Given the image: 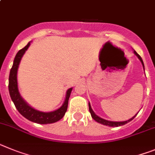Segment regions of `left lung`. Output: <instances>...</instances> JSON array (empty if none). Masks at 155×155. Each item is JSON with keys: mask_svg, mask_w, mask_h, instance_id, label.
<instances>
[{"mask_svg": "<svg viewBox=\"0 0 155 155\" xmlns=\"http://www.w3.org/2000/svg\"><path fill=\"white\" fill-rule=\"evenodd\" d=\"M134 54H135L137 56V58L140 59V61H141V63H142L143 64V68H144V64H143V61L142 58H141V57L137 53V52L134 51ZM89 111H90V112H91V116H92V118H94V120L96 121V122H99V123H101V124H103L104 125V126H111V127H117V126H123V125L126 124V123H128V122H130V121H132L133 119H134V118H135L136 116H137V115H134L133 118H131L130 119H129V120L127 121H124V122H112V121H108V120H105V119H104V118H101V117L97 116V115L95 114V113L94 112V111L92 110V108H91V104L89 103Z\"/></svg>", "mask_w": 155, "mask_h": 155, "instance_id": "8db88e82", "label": "left lung"}]
</instances>
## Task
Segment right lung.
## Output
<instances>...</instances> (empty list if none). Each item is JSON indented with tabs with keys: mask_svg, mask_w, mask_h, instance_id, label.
Masks as SVG:
<instances>
[{
	"mask_svg": "<svg viewBox=\"0 0 155 155\" xmlns=\"http://www.w3.org/2000/svg\"><path fill=\"white\" fill-rule=\"evenodd\" d=\"M29 45H30V42L28 43V44L25 48L18 51L17 54L15 55L13 65L11 68L10 75H9V94H10L11 98H12V100L18 112L25 118H27L28 120L36 122V123H39V124L54 123V122H56L61 119L66 112L67 108H68V99H69L72 88H69L67 91L64 104L61 107H59L58 109L55 110V111H50V112H43V111H37L29 106L20 95L18 88V82H17V72H18L20 61L25 54V51L29 48Z\"/></svg>",
	"mask_w": 155,
	"mask_h": 155,
	"instance_id": "1",
	"label": "right lung"
}]
</instances>
